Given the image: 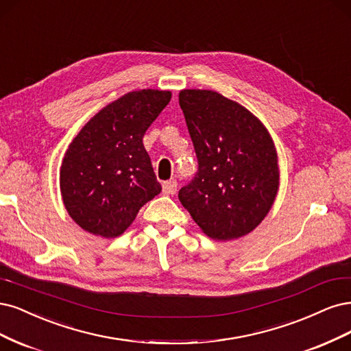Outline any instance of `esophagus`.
<instances>
[{"label": "esophagus", "mask_w": 351, "mask_h": 351, "mask_svg": "<svg viewBox=\"0 0 351 351\" xmlns=\"http://www.w3.org/2000/svg\"><path fill=\"white\" fill-rule=\"evenodd\" d=\"M176 189H178L176 180H169V182L163 184V194H166V195L176 194Z\"/></svg>", "instance_id": "34e87169"}]
</instances>
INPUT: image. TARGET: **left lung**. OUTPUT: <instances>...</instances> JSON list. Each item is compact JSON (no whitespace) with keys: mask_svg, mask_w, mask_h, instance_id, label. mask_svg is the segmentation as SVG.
<instances>
[{"mask_svg":"<svg viewBox=\"0 0 351 351\" xmlns=\"http://www.w3.org/2000/svg\"><path fill=\"white\" fill-rule=\"evenodd\" d=\"M179 105L198 159V172L179 191V201L211 239H239L276 201L274 141L252 112L214 90H180Z\"/></svg>","mask_w":351,"mask_h":351,"instance_id":"obj_1","label":"left lung"}]
</instances>
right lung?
<instances>
[{
    "label": "right lung",
    "instance_id": "1",
    "mask_svg": "<svg viewBox=\"0 0 351 351\" xmlns=\"http://www.w3.org/2000/svg\"><path fill=\"white\" fill-rule=\"evenodd\" d=\"M169 90L121 96L90 119L66 149L60 189L70 217L88 233L112 239L160 194L143 137L171 101Z\"/></svg>",
    "mask_w": 351,
    "mask_h": 351
}]
</instances>
